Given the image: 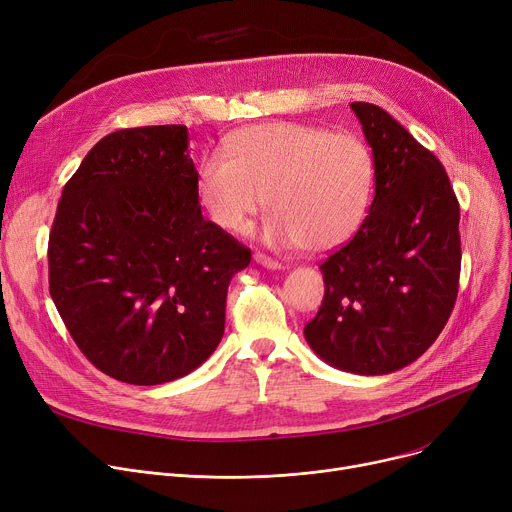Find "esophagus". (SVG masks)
<instances>
[{
    "label": "esophagus",
    "instance_id": "obj_1",
    "mask_svg": "<svg viewBox=\"0 0 512 512\" xmlns=\"http://www.w3.org/2000/svg\"><path fill=\"white\" fill-rule=\"evenodd\" d=\"M255 261H257L259 265L267 267V270H282V267H284L278 259H272V257L263 255V253H255Z\"/></svg>",
    "mask_w": 512,
    "mask_h": 512
}]
</instances>
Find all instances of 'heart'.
<instances>
[{"label": "heart", "mask_w": 512, "mask_h": 512, "mask_svg": "<svg viewBox=\"0 0 512 512\" xmlns=\"http://www.w3.org/2000/svg\"><path fill=\"white\" fill-rule=\"evenodd\" d=\"M195 195L211 224L242 232L265 205L263 238L326 253L363 226L373 195V157L351 132L301 122H263L228 134L197 168Z\"/></svg>", "instance_id": "1"}]
</instances>
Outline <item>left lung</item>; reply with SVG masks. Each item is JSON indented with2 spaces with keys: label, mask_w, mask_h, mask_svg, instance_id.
<instances>
[{
  "label": "left lung",
  "mask_w": 512,
  "mask_h": 512,
  "mask_svg": "<svg viewBox=\"0 0 512 512\" xmlns=\"http://www.w3.org/2000/svg\"><path fill=\"white\" fill-rule=\"evenodd\" d=\"M375 195L357 234L319 265L326 294L305 338L328 365L384 375L417 361L452 313L459 201L440 159L382 107L357 101Z\"/></svg>",
  "instance_id": "1"
}]
</instances>
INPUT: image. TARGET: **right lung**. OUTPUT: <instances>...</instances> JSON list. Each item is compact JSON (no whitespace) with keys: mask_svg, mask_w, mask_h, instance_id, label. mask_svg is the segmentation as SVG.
Masks as SVG:
<instances>
[{"mask_svg":"<svg viewBox=\"0 0 512 512\" xmlns=\"http://www.w3.org/2000/svg\"><path fill=\"white\" fill-rule=\"evenodd\" d=\"M180 124L103 137L66 182L49 232V292L105 375L157 386L218 348L251 251L203 218Z\"/></svg>","mask_w":512,"mask_h":512,"instance_id":"1","label":"right lung"}]
</instances>
